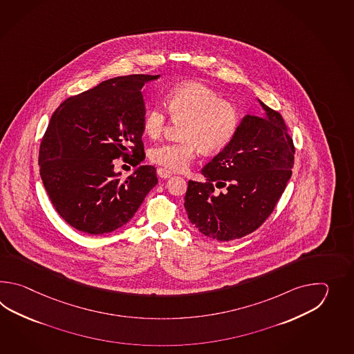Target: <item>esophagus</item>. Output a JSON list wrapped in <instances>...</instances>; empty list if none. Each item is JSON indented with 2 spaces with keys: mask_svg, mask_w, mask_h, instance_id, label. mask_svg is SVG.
Masks as SVG:
<instances>
[{
  "mask_svg": "<svg viewBox=\"0 0 354 354\" xmlns=\"http://www.w3.org/2000/svg\"><path fill=\"white\" fill-rule=\"evenodd\" d=\"M157 174H158L160 178H169V177L174 174L171 171L166 169V168H158V169H157Z\"/></svg>",
  "mask_w": 354,
  "mask_h": 354,
  "instance_id": "obj_1",
  "label": "esophagus"
}]
</instances>
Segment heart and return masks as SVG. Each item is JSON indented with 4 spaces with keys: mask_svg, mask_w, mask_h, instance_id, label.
I'll use <instances>...</instances> for the list:
<instances>
[{
    "mask_svg": "<svg viewBox=\"0 0 354 354\" xmlns=\"http://www.w3.org/2000/svg\"><path fill=\"white\" fill-rule=\"evenodd\" d=\"M171 116L185 121L178 143H160L149 151L153 163L171 171L186 169L198 151L215 154L224 151L239 129V113L230 102L203 83L186 82L174 87L167 96ZM167 116L159 105L148 109L144 116V130L151 138L160 136Z\"/></svg>",
    "mask_w": 354,
    "mask_h": 354,
    "instance_id": "heart-1",
    "label": "heart"
}]
</instances>
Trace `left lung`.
I'll return each instance as SVG.
<instances>
[{
    "label": "left lung",
    "mask_w": 354,
    "mask_h": 354,
    "mask_svg": "<svg viewBox=\"0 0 354 354\" xmlns=\"http://www.w3.org/2000/svg\"><path fill=\"white\" fill-rule=\"evenodd\" d=\"M247 115L233 142L203 168L206 180H188V218L215 241L253 233L274 210L291 178L295 145L281 113Z\"/></svg>",
    "instance_id": "8db88e82"
}]
</instances>
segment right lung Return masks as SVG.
<instances>
[{
	"mask_svg": "<svg viewBox=\"0 0 354 354\" xmlns=\"http://www.w3.org/2000/svg\"><path fill=\"white\" fill-rule=\"evenodd\" d=\"M159 75H130L67 98L54 111L39 149L40 177L57 212L77 230L111 233L125 225L158 183L153 166L120 180L113 159L145 158L142 88Z\"/></svg>",
	"mask_w": 354,
	"mask_h": 354,
	"instance_id": "1",
	"label": "right lung"
}]
</instances>
